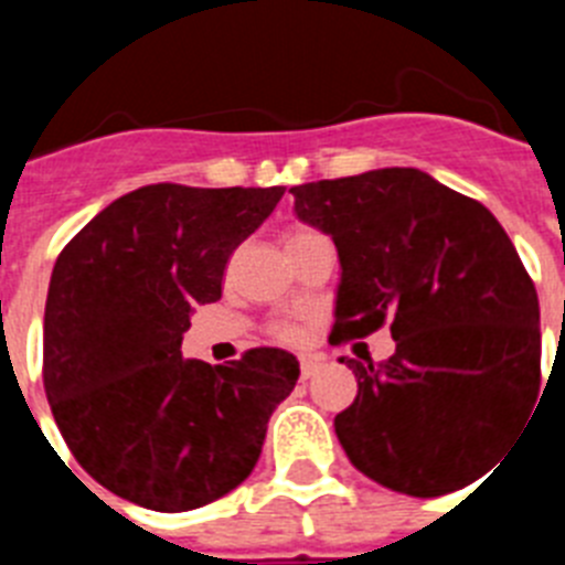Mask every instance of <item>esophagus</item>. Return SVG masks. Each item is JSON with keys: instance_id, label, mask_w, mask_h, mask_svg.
I'll return each mask as SVG.
<instances>
[{"instance_id": "1", "label": "esophagus", "mask_w": 565, "mask_h": 565, "mask_svg": "<svg viewBox=\"0 0 565 565\" xmlns=\"http://www.w3.org/2000/svg\"><path fill=\"white\" fill-rule=\"evenodd\" d=\"M319 364H322V362H319L317 356H302V359H299V376L311 379L313 373L319 371Z\"/></svg>"}]
</instances>
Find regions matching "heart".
<instances>
[{"label": "heart", "instance_id": "heart-1", "mask_svg": "<svg viewBox=\"0 0 565 565\" xmlns=\"http://www.w3.org/2000/svg\"><path fill=\"white\" fill-rule=\"evenodd\" d=\"M306 234H313V232H306V228H299V232H291V237H288V243H294V239L306 237ZM277 339H282V342H299L302 339V326L299 322H282V326H277Z\"/></svg>", "mask_w": 565, "mask_h": 565}]
</instances>
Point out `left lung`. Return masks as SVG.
Returning <instances> with one entry per match:
<instances>
[{
    "mask_svg": "<svg viewBox=\"0 0 565 565\" xmlns=\"http://www.w3.org/2000/svg\"><path fill=\"white\" fill-rule=\"evenodd\" d=\"M294 212L339 252L331 342L391 322L387 362L348 359L359 393L333 418L353 467L393 492L447 495L492 467L541 391V306L495 214L422 169L294 186Z\"/></svg>",
    "mask_w": 565,
    "mask_h": 565,
    "instance_id": "obj_1",
    "label": "left lung"
}]
</instances>
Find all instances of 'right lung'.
<instances>
[{
	"mask_svg": "<svg viewBox=\"0 0 565 565\" xmlns=\"http://www.w3.org/2000/svg\"><path fill=\"white\" fill-rule=\"evenodd\" d=\"M282 186L152 183L98 212L58 254L44 306V393L76 461L118 498L186 512L252 476L299 379L294 353L183 359L198 306L217 302L234 248Z\"/></svg>",
	"mask_w": 565,
	"mask_h": 565,
	"instance_id": "1",
	"label": "right lung"
}]
</instances>
